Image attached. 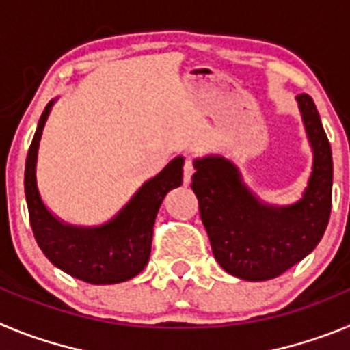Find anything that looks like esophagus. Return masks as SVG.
Masks as SVG:
<instances>
[{"label":"esophagus","mask_w":350,"mask_h":350,"mask_svg":"<svg viewBox=\"0 0 350 350\" xmlns=\"http://www.w3.org/2000/svg\"><path fill=\"white\" fill-rule=\"evenodd\" d=\"M193 173H194L193 159H191V157H185V163H184V184H189L191 177H193Z\"/></svg>","instance_id":"34e87169"}]
</instances>
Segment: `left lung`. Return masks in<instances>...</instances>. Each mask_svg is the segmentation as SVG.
<instances>
[{"instance_id": "1", "label": "left lung", "mask_w": 350, "mask_h": 350, "mask_svg": "<svg viewBox=\"0 0 350 350\" xmlns=\"http://www.w3.org/2000/svg\"><path fill=\"white\" fill-rule=\"evenodd\" d=\"M314 163L303 196L293 205L261 202L240 170L222 156L194 161V194L212 252L238 279H275L295 267L321 242L332 213L333 157L314 100L296 96Z\"/></svg>"}]
</instances>
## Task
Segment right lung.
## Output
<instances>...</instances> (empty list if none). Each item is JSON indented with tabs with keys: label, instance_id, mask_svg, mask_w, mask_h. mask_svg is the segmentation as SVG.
<instances>
[{
	"label": "right lung",
	"instance_id": "obj_1",
	"mask_svg": "<svg viewBox=\"0 0 350 350\" xmlns=\"http://www.w3.org/2000/svg\"><path fill=\"white\" fill-rule=\"evenodd\" d=\"M54 101L40 117L24 172V191L36 243L54 267L75 279L89 284L124 282L137 277L148 262L156 215L166 193L182 184L184 157L170 161L105 224L94 228L66 224L45 206L36 185L40 138Z\"/></svg>",
	"mask_w": 350,
	"mask_h": 350
}]
</instances>
